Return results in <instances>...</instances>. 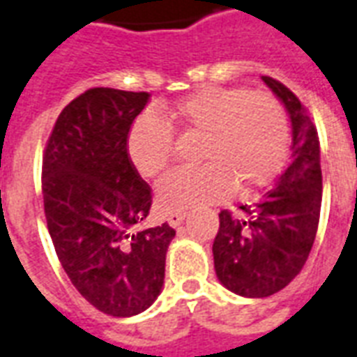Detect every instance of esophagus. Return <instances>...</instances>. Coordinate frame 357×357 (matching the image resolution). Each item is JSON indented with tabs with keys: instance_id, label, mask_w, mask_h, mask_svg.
Wrapping results in <instances>:
<instances>
[{
	"instance_id": "esophagus-1",
	"label": "esophagus",
	"mask_w": 357,
	"mask_h": 357,
	"mask_svg": "<svg viewBox=\"0 0 357 357\" xmlns=\"http://www.w3.org/2000/svg\"><path fill=\"white\" fill-rule=\"evenodd\" d=\"M185 221V212H176V213H168V223L170 227H178Z\"/></svg>"
}]
</instances>
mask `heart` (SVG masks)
Returning a JSON list of instances; mask_svg holds the SVG:
<instances>
[{"instance_id": "1", "label": "heart", "mask_w": 357, "mask_h": 357, "mask_svg": "<svg viewBox=\"0 0 357 357\" xmlns=\"http://www.w3.org/2000/svg\"><path fill=\"white\" fill-rule=\"evenodd\" d=\"M168 119L187 132H204L200 160L206 165L179 168L158 183V206L166 213L219 202L234 187L257 191L286 165L289 123L268 94L210 86L172 105ZM126 145L139 176L155 178L174 157V130L165 119L147 113L132 125Z\"/></svg>"}]
</instances>
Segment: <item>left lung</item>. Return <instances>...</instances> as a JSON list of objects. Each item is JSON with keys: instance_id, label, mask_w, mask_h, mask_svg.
I'll list each match as a JSON object with an SVG mask.
<instances>
[{"instance_id": "8db88e82", "label": "left lung", "mask_w": 357, "mask_h": 357, "mask_svg": "<svg viewBox=\"0 0 357 357\" xmlns=\"http://www.w3.org/2000/svg\"><path fill=\"white\" fill-rule=\"evenodd\" d=\"M291 119V162L253 206L219 213L213 266L219 282L242 297H268L305 266L321 208L319 139L312 119L286 84L263 75Z\"/></svg>"}]
</instances>
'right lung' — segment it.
Segmentation results:
<instances>
[{"mask_svg": "<svg viewBox=\"0 0 357 357\" xmlns=\"http://www.w3.org/2000/svg\"><path fill=\"white\" fill-rule=\"evenodd\" d=\"M149 92L98 86L58 115L43 157L47 227L62 268L100 312L128 318L157 301L168 223L139 229L153 195L128 157V132Z\"/></svg>", "mask_w": 357, "mask_h": 357, "instance_id": "add662e5", "label": "right lung"}]
</instances>
